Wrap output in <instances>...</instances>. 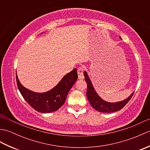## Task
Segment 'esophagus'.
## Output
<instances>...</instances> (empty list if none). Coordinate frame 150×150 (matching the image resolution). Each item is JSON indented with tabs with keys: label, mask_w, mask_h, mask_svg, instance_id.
I'll return each mask as SVG.
<instances>
[{
	"label": "esophagus",
	"mask_w": 150,
	"mask_h": 150,
	"mask_svg": "<svg viewBox=\"0 0 150 150\" xmlns=\"http://www.w3.org/2000/svg\"><path fill=\"white\" fill-rule=\"evenodd\" d=\"M77 73H78V78L80 80H82L84 78V74H83V69L82 68H79L77 69Z\"/></svg>",
	"instance_id": "1"
}]
</instances>
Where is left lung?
<instances>
[{"label":"left lung","instance_id":"8db88e82","mask_svg":"<svg viewBox=\"0 0 150 150\" xmlns=\"http://www.w3.org/2000/svg\"><path fill=\"white\" fill-rule=\"evenodd\" d=\"M119 37L120 39H121L120 37ZM84 76L88 86L86 92L88 100L90 102L91 106L99 112L113 113L120 110L128 103L132 97L133 93H134V92H133L129 97L122 101L117 102V103H108V102L105 101L103 98H101L99 95L97 93L96 91L95 90L93 86V84L91 83L90 79L86 71H84Z\"/></svg>","mask_w":150,"mask_h":150}]
</instances>
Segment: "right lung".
Segmentation results:
<instances>
[{
    "instance_id": "right-lung-1",
    "label": "right lung",
    "mask_w": 150,
    "mask_h": 150,
    "mask_svg": "<svg viewBox=\"0 0 150 150\" xmlns=\"http://www.w3.org/2000/svg\"><path fill=\"white\" fill-rule=\"evenodd\" d=\"M77 79V69H74L64 76L61 81L52 90L44 93H37L23 86L16 74L18 89L24 100L34 110L44 113L53 112L62 106L70 89Z\"/></svg>"
}]
</instances>
